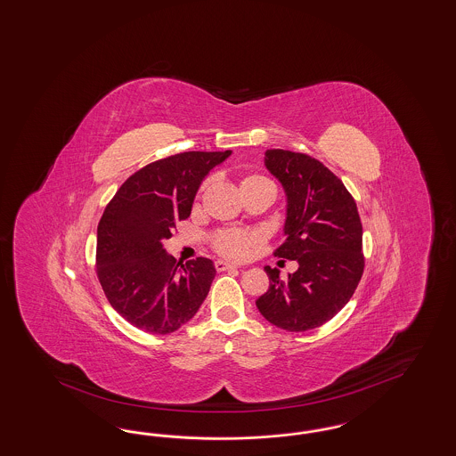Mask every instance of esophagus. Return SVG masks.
<instances>
[{"label":"esophagus","instance_id":"34e87169","mask_svg":"<svg viewBox=\"0 0 456 456\" xmlns=\"http://www.w3.org/2000/svg\"><path fill=\"white\" fill-rule=\"evenodd\" d=\"M237 266L231 265V263H225V261H216V269L217 271H227V269H236Z\"/></svg>","mask_w":456,"mask_h":456}]
</instances>
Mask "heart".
I'll return each mask as SVG.
<instances>
[{"label":"heart","mask_w":456,"mask_h":456,"mask_svg":"<svg viewBox=\"0 0 456 456\" xmlns=\"http://www.w3.org/2000/svg\"><path fill=\"white\" fill-rule=\"evenodd\" d=\"M204 183L200 190H199V195L197 199L200 197V193L204 191ZM261 185H267V187H273V183L267 180L266 176L263 175H256V173H249V175H244L239 182V187L240 191L244 190L252 189V187H261ZM265 237L261 232L257 231H244V229H222L219 232H216L212 236V248L214 251L219 252L220 256L224 257H229V259H246L251 256V252L259 248L263 244Z\"/></svg>","instance_id":"obj_1"}]
</instances>
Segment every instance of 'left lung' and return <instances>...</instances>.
I'll use <instances>...</instances> for the list:
<instances>
[{
	"label": "left lung",
	"instance_id": "1",
	"mask_svg": "<svg viewBox=\"0 0 456 456\" xmlns=\"http://www.w3.org/2000/svg\"><path fill=\"white\" fill-rule=\"evenodd\" d=\"M265 163L288 197L286 239L274 256L297 261L298 269L284 281L280 269L265 267L269 289L256 306L278 329L312 330L338 314L361 281L359 210L342 180L316 158L267 150Z\"/></svg>",
	"mask_w": 456,
	"mask_h": 456
}]
</instances>
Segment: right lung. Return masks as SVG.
Here are the masks:
<instances>
[{
    "label": "right lung",
    "instance_id": "1",
    "mask_svg": "<svg viewBox=\"0 0 456 456\" xmlns=\"http://www.w3.org/2000/svg\"><path fill=\"white\" fill-rule=\"evenodd\" d=\"M231 155L187 151L133 173L106 205L97 225L95 273L110 306L133 327L168 335L199 312L216 278L210 259L180 270L163 242L190 216L205 175Z\"/></svg>",
    "mask_w": 456,
    "mask_h": 456
}]
</instances>
